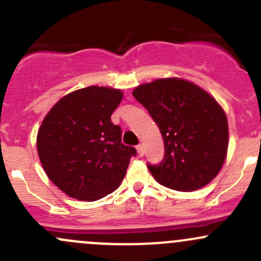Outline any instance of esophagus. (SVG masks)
Returning <instances> with one entry per match:
<instances>
[{
	"label": "esophagus",
	"mask_w": 261,
	"mask_h": 261,
	"mask_svg": "<svg viewBox=\"0 0 261 261\" xmlns=\"http://www.w3.org/2000/svg\"><path fill=\"white\" fill-rule=\"evenodd\" d=\"M136 151H138L139 156H143V155H144V146L141 145V144H140V145H138V146H136Z\"/></svg>",
	"instance_id": "34e87169"
}]
</instances>
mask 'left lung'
<instances>
[{
    "label": "left lung",
    "instance_id": "1",
    "mask_svg": "<svg viewBox=\"0 0 261 261\" xmlns=\"http://www.w3.org/2000/svg\"><path fill=\"white\" fill-rule=\"evenodd\" d=\"M133 94L149 111L164 140L163 162L147 165L155 180L191 192L215 179L227 155L228 123L211 94L181 78L140 84Z\"/></svg>",
    "mask_w": 261,
    "mask_h": 261
}]
</instances>
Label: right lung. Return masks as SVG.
Wrapping results in <instances>:
<instances>
[{
  "label": "right lung",
  "instance_id": "right-lung-1",
  "mask_svg": "<svg viewBox=\"0 0 261 261\" xmlns=\"http://www.w3.org/2000/svg\"><path fill=\"white\" fill-rule=\"evenodd\" d=\"M120 89L91 86L60 98L44 117L36 138L48 178L72 198L92 202L120 187L135 147L121 143L111 115Z\"/></svg>",
  "mask_w": 261,
  "mask_h": 261
}]
</instances>
